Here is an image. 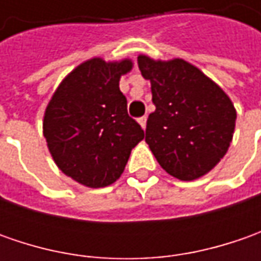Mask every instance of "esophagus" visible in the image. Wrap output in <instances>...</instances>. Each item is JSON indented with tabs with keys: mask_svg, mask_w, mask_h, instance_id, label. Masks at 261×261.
I'll list each match as a JSON object with an SVG mask.
<instances>
[{
	"mask_svg": "<svg viewBox=\"0 0 261 261\" xmlns=\"http://www.w3.org/2000/svg\"><path fill=\"white\" fill-rule=\"evenodd\" d=\"M138 122H139V125L142 126V129H145V127H146V116H142V117H139V119H138Z\"/></svg>",
	"mask_w": 261,
	"mask_h": 261,
	"instance_id": "34e87169",
	"label": "esophagus"
}]
</instances>
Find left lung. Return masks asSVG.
I'll use <instances>...</instances> for the list:
<instances>
[{"instance_id":"8db88e82","label":"left lung","mask_w":261,"mask_h":261,"mask_svg":"<svg viewBox=\"0 0 261 261\" xmlns=\"http://www.w3.org/2000/svg\"><path fill=\"white\" fill-rule=\"evenodd\" d=\"M138 66L151 81L155 112L148 116L145 141L160 166L185 181L209 173L234 135L237 112L229 97L183 59L139 55Z\"/></svg>"}]
</instances>
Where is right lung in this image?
Instances as JSON below:
<instances>
[{"instance_id": "obj_1", "label": "right lung", "mask_w": 261, "mask_h": 261, "mask_svg": "<svg viewBox=\"0 0 261 261\" xmlns=\"http://www.w3.org/2000/svg\"><path fill=\"white\" fill-rule=\"evenodd\" d=\"M132 65L130 59L86 61L65 76L46 107L43 135L50 155L64 174L87 187L115 183L145 136L127 115L119 88Z\"/></svg>"}]
</instances>
